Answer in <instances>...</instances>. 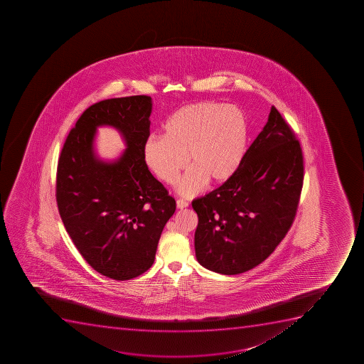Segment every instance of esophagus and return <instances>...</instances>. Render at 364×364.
Here are the masks:
<instances>
[{
	"instance_id": "1",
	"label": "esophagus",
	"mask_w": 364,
	"mask_h": 364,
	"mask_svg": "<svg viewBox=\"0 0 364 364\" xmlns=\"http://www.w3.org/2000/svg\"><path fill=\"white\" fill-rule=\"evenodd\" d=\"M176 206H178L179 209H185V208H188V202H186L185 199H178V200H176Z\"/></svg>"
}]
</instances>
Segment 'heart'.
Listing matches in <instances>:
<instances>
[{
  "label": "heart",
  "instance_id": "obj_1",
  "mask_svg": "<svg viewBox=\"0 0 364 364\" xmlns=\"http://www.w3.org/2000/svg\"><path fill=\"white\" fill-rule=\"evenodd\" d=\"M249 124L236 105L199 102L173 112L164 124V135L144 142V161L166 184H176L180 173L192 171L179 184V191L193 196L208 180L223 184L238 172L248 149Z\"/></svg>",
  "mask_w": 364,
  "mask_h": 364
}]
</instances>
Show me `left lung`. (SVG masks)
Wrapping results in <instances>:
<instances>
[{"label": "left lung", "instance_id": "8db88e82", "mask_svg": "<svg viewBox=\"0 0 364 364\" xmlns=\"http://www.w3.org/2000/svg\"><path fill=\"white\" fill-rule=\"evenodd\" d=\"M302 183L300 142L272 107L268 122L247 149L238 172L192 202L198 215V262L224 275L259 266L291 229Z\"/></svg>", "mask_w": 364, "mask_h": 364}]
</instances>
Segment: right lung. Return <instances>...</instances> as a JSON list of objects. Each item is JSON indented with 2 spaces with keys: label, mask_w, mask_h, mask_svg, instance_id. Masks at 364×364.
Masks as SVG:
<instances>
[{
  "label": "right lung",
  "mask_w": 364,
  "mask_h": 364,
  "mask_svg": "<svg viewBox=\"0 0 364 364\" xmlns=\"http://www.w3.org/2000/svg\"><path fill=\"white\" fill-rule=\"evenodd\" d=\"M149 96L110 98L80 115L63 146L55 198L63 223L84 259L112 280H130L151 268L176 200L144 161ZM112 125L127 141L114 163L94 154L97 126Z\"/></svg>",
  "instance_id": "add662e5"
}]
</instances>
